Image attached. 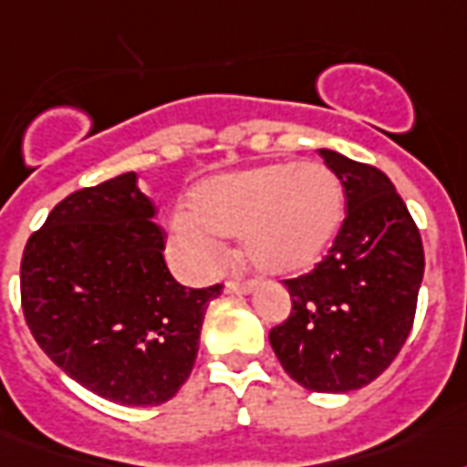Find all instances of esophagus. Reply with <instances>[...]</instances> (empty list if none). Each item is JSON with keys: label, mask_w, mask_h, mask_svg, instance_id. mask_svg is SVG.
Listing matches in <instances>:
<instances>
[{"label": "esophagus", "mask_w": 467, "mask_h": 467, "mask_svg": "<svg viewBox=\"0 0 467 467\" xmlns=\"http://www.w3.org/2000/svg\"><path fill=\"white\" fill-rule=\"evenodd\" d=\"M256 288V281H226L229 294H251Z\"/></svg>", "instance_id": "esophagus-1"}]
</instances>
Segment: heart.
Instances as JSON below:
<instances>
[{
	"instance_id": "obj_1",
	"label": "heart",
	"mask_w": 467,
	"mask_h": 467,
	"mask_svg": "<svg viewBox=\"0 0 467 467\" xmlns=\"http://www.w3.org/2000/svg\"><path fill=\"white\" fill-rule=\"evenodd\" d=\"M343 183L318 161H275L196 186L192 213L171 219V238L186 264L216 268L223 236H241L244 256L266 274H296L316 264L343 221Z\"/></svg>"
}]
</instances>
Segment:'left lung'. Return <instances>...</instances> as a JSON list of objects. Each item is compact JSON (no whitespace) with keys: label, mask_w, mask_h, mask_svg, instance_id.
I'll return each instance as SVG.
<instances>
[{"label":"left lung","mask_w":467,"mask_h":467,"mask_svg":"<svg viewBox=\"0 0 467 467\" xmlns=\"http://www.w3.org/2000/svg\"><path fill=\"white\" fill-rule=\"evenodd\" d=\"M343 183L346 219L311 274L284 281L291 316L268 333L275 358L316 393L368 386L413 328L423 281V241L386 173L318 149Z\"/></svg>","instance_id":"left-lung-1"}]
</instances>
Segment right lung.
Instances as JSON below:
<instances>
[{
	"label": "right lung",
	"instance_id": "1",
	"mask_svg": "<svg viewBox=\"0 0 467 467\" xmlns=\"http://www.w3.org/2000/svg\"><path fill=\"white\" fill-rule=\"evenodd\" d=\"M156 206L136 173L59 201L22 256V311L39 348L77 383L131 408L161 406L192 376L221 285L166 268Z\"/></svg>",
	"mask_w": 467,
	"mask_h": 467
}]
</instances>
